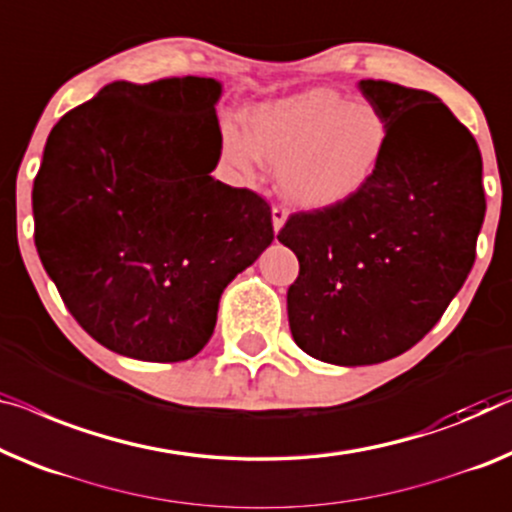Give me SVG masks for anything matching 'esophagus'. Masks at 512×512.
Returning <instances> with one entry per match:
<instances>
[{
  "instance_id": "esophagus-1",
  "label": "esophagus",
  "mask_w": 512,
  "mask_h": 512,
  "mask_svg": "<svg viewBox=\"0 0 512 512\" xmlns=\"http://www.w3.org/2000/svg\"><path fill=\"white\" fill-rule=\"evenodd\" d=\"M287 209L285 207H273L271 209V220H273V230L276 232H280L282 230V225H285V220H287Z\"/></svg>"
}]
</instances>
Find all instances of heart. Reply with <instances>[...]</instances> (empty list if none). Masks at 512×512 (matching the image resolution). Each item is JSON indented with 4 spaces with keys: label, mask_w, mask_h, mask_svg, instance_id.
<instances>
[{
    "label": "heart",
    "mask_w": 512,
    "mask_h": 512,
    "mask_svg": "<svg viewBox=\"0 0 512 512\" xmlns=\"http://www.w3.org/2000/svg\"><path fill=\"white\" fill-rule=\"evenodd\" d=\"M223 156L241 172L262 163L280 170L287 200L308 209H331L356 197L375 177L388 149V121L372 103L331 89L259 105L248 131L223 124Z\"/></svg>",
    "instance_id": "obj_1"
}]
</instances>
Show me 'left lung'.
<instances>
[{
    "mask_svg": "<svg viewBox=\"0 0 512 512\" xmlns=\"http://www.w3.org/2000/svg\"><path fill=\"white\" fill-rule=\"evenodd\" d=\"M358 89L391 131L377 174L345 204L292 213L278 234L299 257L287 289L294 342L349 368L404 354L439 322L485 218L483 158L453 112L386 80Z\"/></svg>",
    "mask_w": 512,
    "mask_h": 512,
    "instance_id": "1",
    "label": "left lung"
}]
</instances>
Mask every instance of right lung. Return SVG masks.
<instances>
[{"instance_id":"obj_1","label":"right lung","mask_w":512,"mask_h":512,"mask_svg":"<svg viewBox=\"0 0 512 512\" xmlns=\"http://www.w3.org/2000/svg\"><path fill=\"white\" fill-rule=\"evenodd\" d=\"M213 78L112 82L66 112L32 190L34 243L91 338L151 363L207 345L220 294L271 246V207L216 181Z\"/></svg>"}]
</instances>
